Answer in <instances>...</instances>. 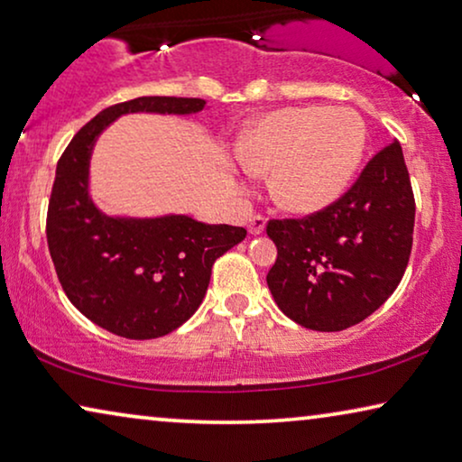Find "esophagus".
Here are the masks:
<instances>
[{"label":"esophagus","instance_id":"34e87169","mask_svg":"<svg viewBox=\"0 0 462 462\" xmlns=\"http://www.w3.org/2000/svg\"><path fill=\"white\" fill-rule=\"evenodd\" d=\"M265 224H267V219L263 216H253L249 219V232L253 234V236H257V234L265 230Z\"/></svg>","mask_w":462,"mask_h":462}]
</instances>
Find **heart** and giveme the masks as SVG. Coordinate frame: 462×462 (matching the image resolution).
Masks as SVG:
<instances>
[{
  "mask_svg": "<svg viewBox=\"0 0 462 462\" xmlns=\"http://www.w3.org/2000/svg\"><path fill=\"white\" fill-rule=\"evenodd\" d=\"M367 144L350 107L302 106L263 116L240 136L238 157L253 176H272V197L291 213L328 209L346 192Z\"/></svg>",
  "mask_w": 462,
  "mask_h": 462,
  "instance_id": "b5f03b06",
  "label": "heart"
}]
</instances>
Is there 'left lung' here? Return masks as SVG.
Here are the masks:
<instances>
[{"instance_id": "obj_1", "label": "left lung", "mask_w": 462, "mask_h": 462, "mask_svg": "<svg viewBox=\"0 0 462 462\" xmlns=\"http://www.w3.org/2000/svg\"><path fill=\"white\" fill-rule=\"evenodd\" d=\"M415 197L398 141L371 160L350 190L302 219H272L278 259L267 286L299 326L340 332L380 309L407 270Z\"/></svg>"}]
</instances>
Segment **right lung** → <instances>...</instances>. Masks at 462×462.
I'll list each match as a JSON object with an SVG mask.
<instances>
[{"instance_id":"add662e5","label":"right lung","mask_w":462,"mask_h":462,"mask_svg":"<svg viewBox=\"0 0 462 462\" xmlns=\"http://www.w3.org/2000/svg\"><path fill=\"white\" fill-rule=\"evenodd\" d=\"M203 99L139 97L103 109L60 157L47 211V245L66 297L87 319L130 340L180 328L208 292L211 267L245 228L190 216H109L91 197V157L109 124L128 114L190 116Z\"/></svg>"}]
</instances>
